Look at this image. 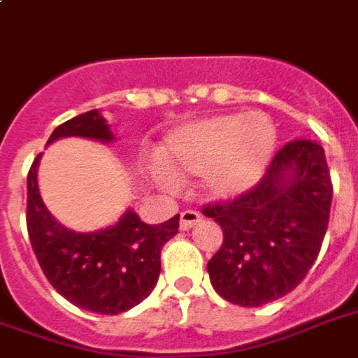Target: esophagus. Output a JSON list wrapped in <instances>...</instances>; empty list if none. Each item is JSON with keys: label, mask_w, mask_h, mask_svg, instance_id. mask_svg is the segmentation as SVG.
<instances>
[{"label": "esophagus", "mask_w": 358, "mask_h": 358, "mask_svg": "<svg viewBox=\"0 0 358 358\" xmlns=\"http://www.w3.org/2000/svg\"><path fill=\"white\" fill-rule=\"evenodd\" d=\"M201 221V215L197 213V211H182L180 215V229L182 231H187V229H192V227H196L197 222Z\"/></svg>", "instance_id": "esophagus-1"}]
</instances>
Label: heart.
<instances>
[{
	"label": "heart",
	"instance_id": "b5f03b06",
	"mask_svg": "<svg viewBox=\"0 0 358 358\" xmlns=\"http://www.w3.org/2000/svg\"><path fill=\"white\" fill-rule=\"evenodd\" d=\"M277 147V129L266 114H221L176 129L161 149L157 176H201L211 199H234L262 182Z\"/></svg>",
	"mask_w": 358,
	"mask_h": 358
}]
</instances>
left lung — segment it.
<instances>
[{"label": "left lung", "mask_w": 358, "mask_h": 358, "mask_svg": "<svg viewBox=\"0 0 358 358\" xmlns=\"http://www.w3.org/2000/svg\"><path fill=\"white\" fill-rule=\"evenodd\" d=\"M331 196L322 145L294 139L248 194L203 207L222 229V246L207 264L215 291L246 308L289 294L318 257Z\"/></svg>", "instance_id": "obj_1"}]
</instances>
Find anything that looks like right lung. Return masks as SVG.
I'll list each match as a JSON object with an SVG mask.
<instances>
[{"instance_id":"right-lung-1","label":"right lung","mask_w":358,"mask_h":358,"mask_svg":"<svg viewBox=\"0 0 358 358\" xmlns=\"http://www.w3.org/2000/svg\"><path fill=\"white\" fill-rule=\"evenodd\" d=\"M62 137L114 141L106 120L91 110L54 129ZM38 155L27 176V227L36 259L64 299L94 314L116 316L147 299L161 273V250L178 232L180 215L147 224L127 209L116 224L96 232H75L57 222L40 197Z\"/></svg>"}]
</instances>
